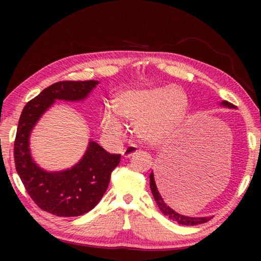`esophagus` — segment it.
Wrapping results in <instances>:
<instances>
[{
    "instance_id": "esophagus-1",
    "label": "esophagus",
    "mask_w": 261,
    "mask_h": 261,
    "mask_svg": "<svg viewBox=\"0 0 261 261\" xmlns=\"http://www.w3.org/2000/svg\"><path fill=\"white\" fill-rule=\"evenodd\" d=\"M138 152H139V149H137L136 146H134V145H129V146L123 149L122 155L124 158H130L131 155H134V154L138 153Z\"/></svg>"
}]
</instances>
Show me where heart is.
Instances as JSON below:
<instances>
[{
    "label": "heart",
    "instance_id": "1",
    "mask_svg": "<svg viewBox=\"0 0 261 261\" xmlns=\"http://www.w3.org/2000/svg\"><path fill=\"white\" fill-rule=\"evenodd\" d=\"M115 110L123 121L134 124L135 134L144 143L160 144L183 124L189 113V98L179 86L132 87L121 92ZM103 131L112 138L123 135L122 123L112 112L101 121Z\"/></svg>",
    "mask_w": 261,
    "mask_h": 261
}]
</instances>
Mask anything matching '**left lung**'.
I'll list each match as a JSON object with an SVG mask.
<instances>
[{"instance_id":"1","label":"left lung","mask_w":261,"mask_h":261,"mask_svg":"<svg viewBox=\"0 0 261 261\" xmlns=\"http://www.w3.org/2000/svg\"><path fill=\"white\" fill-rule=\"evenodd\" d=\"M221 105L226 106V107H229V108H235V106L230 102H228V101H226V100L222 101V103ZM149 187H151V191H152V194L154 197V200H155L156 205L159 206V208H160V211L167 216V218H169L170 220L175 221V222L183 224V226H196V224L208 222V221L212 219V218H210V216L208 218H190V216L182 215V214L177 213V212H175L173 208H170L168 201L165 199V197H163L161 190L160 193L158 192L159 184L156 187L155 180H154L153 173H151V175H149Z\"/></svg>"}]
</instances>
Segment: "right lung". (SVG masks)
I'll return each mask as SVG.
<instances>
[{"instance_id": "right-lung-1", "label": "right lung", "mask_w": 261, "mask_h": 261, "mask_svg": "<svg viewBox=\"0 0 261 261\" xmlns=\"http://www.w3.org/2000/svg\"><path fill=\"white\" fill-rule=\"evenodd\" d=\"M98 84L96 81L57 82L29 101L19 117L14 146L16 170L32 200L53 215L71 218L93 210L108 188L121 154H110L95 141H90L85 155L71 169L48 173L31 156V131L55 100H83Z\"/></svg>"}]
</instances>
